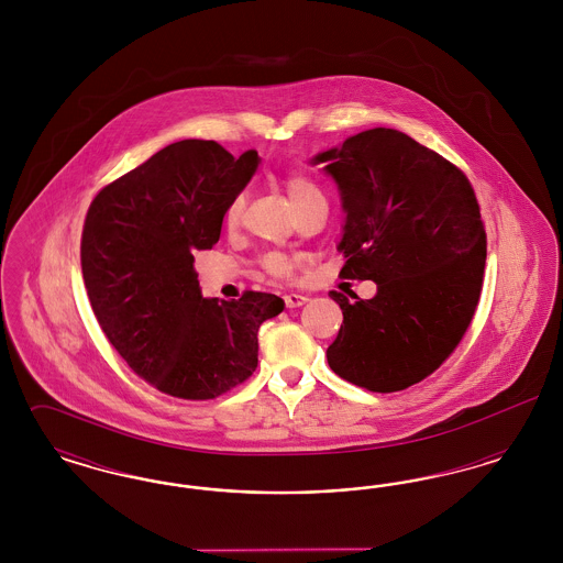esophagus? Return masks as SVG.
<instances>
[{"label": "esophagus", "instance_id": "obj_1", "mask_svg": "<svg viewBox=\"0 0 563 563\" xmlns=\"http://www.w3.org/2000/svg\"><path fill=\"white\" fill-rule=\"evenodd\" d=\"M308 301V297L306 295L299 294H287L285 295V306L287 308H299V306H303Z\"/></svg>", "mask_w": 563, "mask_h": 563}]
</instances>
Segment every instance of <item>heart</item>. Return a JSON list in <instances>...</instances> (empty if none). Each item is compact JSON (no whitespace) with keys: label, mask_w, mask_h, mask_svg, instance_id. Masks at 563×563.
I'll return each mask as SVG.
<instances>
[{"label":"heart","mask_w":563,"mask_h":563,"mask_svg":"<svg viewBox=\"0 0 563 563\" xmlns=\"http://www.w3.org/2000/svg\"><path fill=\"white\" fill-rule=\"evenodd\" d=\"M285 188H287V194H289L294 207L306 202V200H310V198H319V196H322L319 186H317L312 179H308L306 175H301V173H291V175L285 179ZM242 209H244V198L236 196V198L228 205V211H225L228 225H236V223L241 221ZM264 266H266L269 274H274V276H278V278H289L291 272H294L291 262H289L287 257L278 255V253L268 255V257L264 260Z\"/></svg>","instance_id":"1"}]
</instances>
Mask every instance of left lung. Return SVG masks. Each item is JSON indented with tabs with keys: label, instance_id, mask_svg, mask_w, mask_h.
<instances>
[{
	"label": "left lung",
	"instance_id": "obj_1",
	"mask_svg": "<svg viewBox=\"0 0 563 563\" xmlns=\"http://www.w3.org/2000/svg\"><path fill=\"white\" fill-rule=\"evenodd\" d=\"M314 164L346 211L340 276L377 285L372 299L329 294L344 314L329 367L372 393L405 390L443 365L475 317L487 255L475 189L393 129L354 134Z\"/></svg>",
	"mask_w": 563,
	"mask_h": 563
}]
</instances>
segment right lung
Returning a JSON list of instances; mask_svg holds the SVG:
<instances>
[{"label": "right lung", "instance_id": "obj_1", "mask_svg": "<svg viewBox=\"0 0 563 563\" xmlns=\"http://www.w3.org/2000/svg\"><path fill=\"white\" fill-rule=\"evenodd\" d=\"M260 164L217 141L166 145L101 189L81 230V274L109 344L164 395L209 401L257 367V331L280 314L278 295H200L194 251L219 241L228 205Z\"/></svg>", "mask_w": 563, "mask_h": 563}]
</instances>
